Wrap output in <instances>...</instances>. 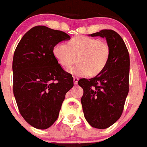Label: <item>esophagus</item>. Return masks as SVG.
<instances>
[{
	"mask_svg": "<svg viewBox=\"0 0 147 147\" xmlns=\"http://www.w3.org/2000/svg\"><path fill=\"white\" fill-rule=\"evenodd\" d=\"M78 78L77 77H74L73 78V81H74V84H78Z\"/></svg>",
	"mask_w": 147,
	"mask_h": 147,
	"instance_id": "esophagus-1",
	"label": "esophagus"
}]
</instances>
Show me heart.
Here are the masks:
<instances>
[{"label": "heart", "instance_id": "b5f03b06", "mask_svg": "<svg viewBox=\"0 0 147 147\" xmlns=\"http://www.w3.org/2000/svg\"><path fill=\"white\" fill-rule=\"evenodd\" d=\"M111 49L108 43L96 38L81 36L70 40L69 44L59 42L53 49V55L63 68L69 69L76 62L78 65L69 70L76 76L101 74L109 60Z\"/></svg>", "mask_w": 147, "mask_h": 147}]
</instances>
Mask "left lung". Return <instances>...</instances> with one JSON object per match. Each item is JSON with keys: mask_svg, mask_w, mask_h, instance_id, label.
I'll use <instances>...</instances> for the list:
<instances>
[{"mask_svg": "<svg viewBox=\"0 0 147 147\" xmlns=\"http://www.w3.org/2000/svg\"><path fill=\"white\" fill-rule=\"evenodd\" d=\"M90 36L105 38L111 54L102 73L78 81L84 90L81 102L89 124L96 129H107L123 113L129 93L130 59L123 39L114 30H102Z\"/></svg>", "mask_w": 147, "mask_h": 147, "instance_id": "left-lung-1", "label": "left lung"}]
</instances>
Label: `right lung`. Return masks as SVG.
Returning <instances> with one entry per match:
<instances>
[{
	"label": "right lung",
	"mask_w": 147,
	"mask_h": 147,
	"mask_svg": "<svg viewBox=\"0 0 147 147\" xmlns=\"http://www.w3.org/2000/svg\"><path fill=\"white\" fill-rule=\"evenodd\" d=\"M70 36L60 30L36 26L18 42L13 60V93L22 117L30 125L46 129L59 116L66 93L74 86L53 49Z\"/></svg>",
	"instance_id": "obj_1"
}]
</instances>
